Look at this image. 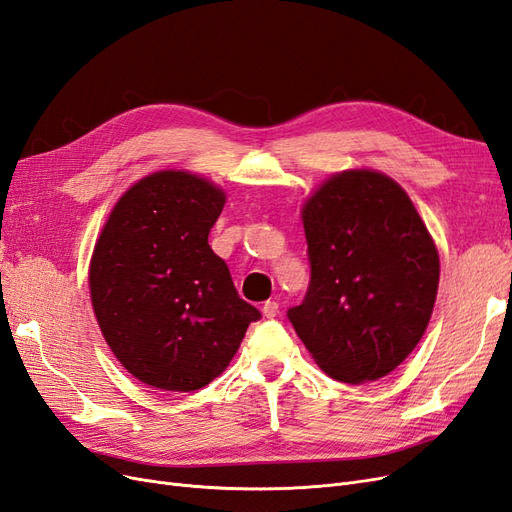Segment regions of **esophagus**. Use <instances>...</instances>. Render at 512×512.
Wrapping results in <instances>:
<instances>
[{"mask_svg":"<svg viewBox=\"0 0 512 512\" xmlns=\"http://www.w3.org/2000/svg\"><path fill=\"white\" fill-rule=\"evenodd\" d=\"M262 313H264V317H275L279 313V303L277 301H267L262 305Z\"/></svg>","mask_w":512,"mask_h":512,"instance_id":"obj_1","label":"esophagus"}]
</instances>
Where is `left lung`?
Returning <instances> with one entry per match:
<instances>
[{"instance_id":"1","label":"left lung","mask_w":512,"mask_h":512,"mask_svg":"<svg viewBox=\"0 0 512 512\" xmlns=\"http://www.w3.org/2000/svg\"><path fill=\"white\" fill-rule=\"evenodd\" d=\"M311 281L288 320L324 373L377 381L424 337L438 292L436 245L415 205L373 169L334 173L303 205Z\"/></svg>"}]
</instances>
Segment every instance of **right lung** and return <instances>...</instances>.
Instances as JSON below:
<instances>
[{
  "label": "right lung",
  "instance_id": "add662e5",
  "mask_svg": "<svg viewBox=\"0 0 512 512\" xmlns=\"http://www.w3.org/2000/svg\"><path fill=\"white\" fill-rule=\"evenodd\" d=\"M224 203L195 173L156 171L120 197L97 239L88 286L103 339L156 390L214 381L260 320L207 243Z\"/></svg>",
  "mask_w": 512,
  "mask_h": 512
}]
</instances>
